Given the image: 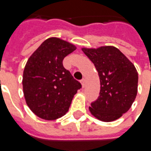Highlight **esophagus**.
<instances>
[{"instance_id": "1", "label": "esophagus", "mask_w": 151, "mask_h": 151, "mask_svg": "<svg viewBox=\"0 0 151 151\" xmlns=\"http://www.w3.org/2000/svg\"><path fill=\"white\" fill-rule=\"evenodd\" d=\"M81 83H82V87H85L86 86V80L84 78L82 79V81H81Z\"/></svg>"}]
</instances>
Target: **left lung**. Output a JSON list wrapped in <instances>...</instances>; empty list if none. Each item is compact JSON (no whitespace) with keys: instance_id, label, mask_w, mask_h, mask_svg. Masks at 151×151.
<instances>
[{"instance_id":"left-lung-1","label":"left lung","mask_w":151,"mask_h":151,"mask_svg":"<svg viewBox=\"0 0 151 151\" xmlns=\"http://www.w3.org/2000/svg\"><path fill=\"white\" fill-rule=\"evenodd\" d=\"M82 50L95 65L100 80L99 96L89 110L101 121L119 119L136 99L138 74L135 66L113 46Z\"/></svg>"}]
</instances>
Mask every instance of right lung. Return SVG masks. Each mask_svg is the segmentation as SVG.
Returning <instances> with one entry per match:
<instances>
[{"instance_id": "obj_1", "label": "right lung", "mask_w": 151, "mask_h": 151, "mask_svg": "<svg viewBox=\"0 0 151 151\" xmlns=\"http://www.w3.org/2000/svg\"><path fill=\"white\" fill-rule=\"evenodd\" d=\"M74 50L72 43L52 37L29 57L22 77L23 94L29 108L40 118L53 120L65 116L82 87L63 66L64 58Z\"/></svg>"}]
</instances>
